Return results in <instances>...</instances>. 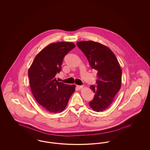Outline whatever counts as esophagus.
<instances>
[{"label": "esophagus", "instance_id": "34e87169", "mask_svg": "<svg viewBox=\"0 0 150 150\" xmlns=\"http://www.w3.org/2000/svg\"><path fill=\"white\" fill-rule=\"evenodd\" d=\"M77 88L79 89H81L83 88V86L81 85V86H79V85H77Z\"/></svg>", "mask_w": 150, "mask_h": 150}]
</instances>
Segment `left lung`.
Masks as SVG:
<instances>
[{"label": "left lung", "instance_id": "1", "mask_svg": "<svg viewBox=\"0 0 150 150\" xmlns=\"http://www.w3.org/2000/svg\"><path fill=\"white\" fill-rule=\"evenodd\" d=\"M77 45L86 56L92 69L98 71L97 86H90L94 97L89 103L97 112L110 106L121 86L122 70L114 53L109 48L100 42L82 41Z\"/></svg>", "mask_w": 150, "mask_h": 150}]
</instances>
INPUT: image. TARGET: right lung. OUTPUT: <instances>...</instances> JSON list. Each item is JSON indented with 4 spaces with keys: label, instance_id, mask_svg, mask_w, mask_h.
I'll list each match as a JSON object with an SVG mask.
<instances>
[{
    "label": "right lung",
    "instance_id": "right-lung-1",
    "mask_svg": "<svg viewBox=\"0 0 150 150\" xmlns=\"http://www.w3.org/2000/svg\"><path fill=\"white\" fill-rule=\"evenodd\" d=\"M75 47L71 42L51 43L36 55L28 70L30 89L35 100L52 113L64 110L75 91L74 85L59 82L55 77L61 70L64 57Z\"/></svg>",
    "mask_w": 150,
    "mask_h": 150
}]
</instances>
